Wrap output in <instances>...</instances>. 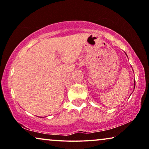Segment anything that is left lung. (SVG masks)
I'll return each instance as SVG.
<instances>
[{
  "instance_id": "8db88e82",
  "label": "left lung",
  "mask_w": 149,
  "mask_h": 149,
  "mask_svg": "<svg viewBox=\"0 0 149 149\" xmlns=\"http://www.w3.org/2000/svg\"><path fill=\"white\" fill-rule=\"evenodd\" d=\"M134 83H135V84H135V82H134ZM134 88H135V87H134Z\"/></svg>"
}]
</instances>
